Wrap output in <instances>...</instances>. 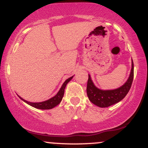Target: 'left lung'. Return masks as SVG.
Segmentation results:
<instances>
[{
	"mask_svg": "<svg viewBox=\"0 0 148 148\" xmlns=\"http://www.w3.org/2000/svg\"><path fill=\"white\" fill-rule=\"evenodd\" d=\"M134 79V62L132 60V69L130 75L125 84L115 90H103L95 86L90 76L88 74L87 84V95L92 103L96 106L105 108L119 102L125 98L130 91Z\"/></svg>",
	"mask_w": 148,
	"mask_h": 148,
	"instance_id": "obj_1",
	"label": "left lung"
}]
</instances>
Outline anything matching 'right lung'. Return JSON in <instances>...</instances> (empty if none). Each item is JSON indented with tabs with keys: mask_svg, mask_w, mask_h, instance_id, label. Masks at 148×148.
<instances>
[{
	"mask_svg": "<svg viewBox=\"0 0 148 148\" xmlns=\"http://www.w3.org/2000/svg\"><path fill=\"white\" fill-rule=\"evenodd\" d=\"M73 76H72V77L69 78V79H67V80H66V81L63 83V84H62V87L60 88V90L58 91V92L55 96L51 98V99L47 100V101H42V102L33 103V102H30V101H26V100L22 99V98L20 97L19 96L18 97H19L21 98V99L23 100V101H25V103H28V104H29L30 106L34 107V108H39V109H42V110L51 109V108H54L55 106H56L57 105H58L59 103H60V101H62V97H63V96H64V89H65L66 86H67V84H68L71 80H72Z\"/></svg>",
	"mask_w": 148,
	"mask_h": 148,
	"instance_id": "right-lung-1",
	"label": "right lung"
}]
</instances>
